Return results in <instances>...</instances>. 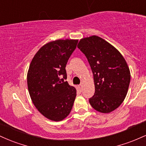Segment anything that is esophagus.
I'll list each match as a JSON object with an SVG mask.
<instances>
[{"label":"esophagus","instance_id":"esophagus-1","mask_svg":"<svg viewBox=\"0 0 146 146\" xmlns=\"http://www.w3.org/2000/svg\"><path fill=\"white\" fill-rule=\"evenodd\" d=\"M78 88H79V90H82V88H83V86L82 84H80V85H78Z\"/></svg>","mask_w":146,"mask_h":146}]
</instances>
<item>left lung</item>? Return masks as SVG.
Returning <instances> with one entry per match:
<instances>
[{
  "instance_id": "8db88e82",
  "label": "left lung",
  "mask_w": 146,
  "mask_h": 146,
  "mask_svg": "<svg viewBox=\"0 0 146 146\" xmlns=\"http://www.w3.org/2000/svg\"><path fill=\"white\" fill-rule=\"evenodd\" d=\"M78 47L86 57L95 83L90 104L97 111L109 113L117 109L128 93L130 72L120 52L97 36L81 39Z\"/></svg>"
}]
</instances>
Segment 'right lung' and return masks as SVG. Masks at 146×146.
I'll return each mask as SVG.
<instances>
[{
    "label": "right lung",
    "mask_w": 146,
    "mask_h": 146,
    "mask_svg": "<svg viewBox=\"0 0 146 146\" xmlns=\"http://www.w3.org/2000/svg\"><path fill=\"white\" fill-rule=\"evenodd\" d=\"M78 40H57L46 43L31 60L27 86L33 104L43 116L55 121L71 113L76 89L66 80L65 67Z\"/></svg>",
    "instance_id": "add662e5"
}]
</instances>
